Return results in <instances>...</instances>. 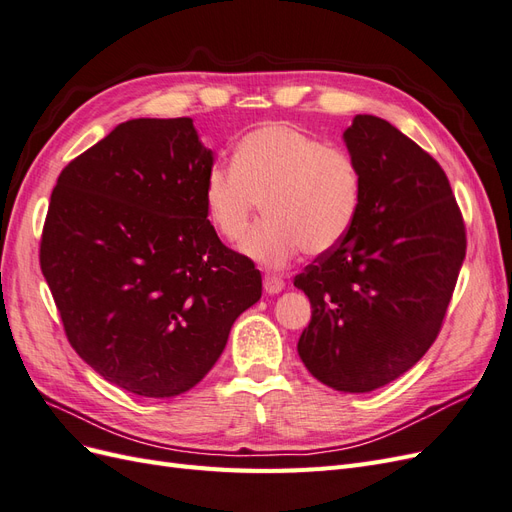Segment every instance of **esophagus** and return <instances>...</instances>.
Here are the masks:
<instances>
[{"label": "esophagus", "instance_id": "esophagus-1", "mask_svg": "<svg viewBox=\"0 0 512 512\" xmlns=\"http://www.w3.org/2000/svg\"><path fill=\"white\" fill-rule=\"evenodd\" d=\"M262 284H265V290H267L269 294L282 292L284 286H286L282 277H277V275H265V280H262Z\"/></svg>", "mask_w": 512, "mask_h": 512}]
</instances>
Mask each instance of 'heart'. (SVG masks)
<instances>
[{
	"label": "heart",
	"mask_w": 512,
	"mask_h": 512,
	"mask_svg": "<svg viewBox=\"0 0 512 512\" xmlns=\"http://www.w3.org/2000/svg\"><path fill=\"white\" fill-rule=\"evenodd\" d=\"M260 203L265 211L243 252L282 269L301 250L324 254L342 243L363 205V170L350 151L288 123H267L232 149L230 166L213 164L203 181L211 228L239 243Z\"/></svg>",
	"instance_id": "b5f03b06"
}]
</instances>
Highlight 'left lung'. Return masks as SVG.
<instances>
[{"mask_svg":"<svg viewBox=\"0 0 512 512\" xmlns=\"http://www.w3.org/2000/svg\"><path fill=\"white\" fill-rule=\"evenodd\" d=\"M344 143L363 170V205L348 237L294 277L312 303L297 350L322 384L369 393L436 342L466 226L442 166L389 121L356 115Z\"/></svg>","mask_w":512,"mask_h":512,"instance_id":"1","label":"left lung"}]
</instances>
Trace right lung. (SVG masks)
Wrapping results in <instances>:
<instances>
[{
	"mask_svg": "<svg viewBox=\"0 0 512 512\" xmlns=\"http://www.w3.org/2000/svg\"><path fill=\"white\" fill-rule=\"evenodd\" d=\"M213 151L190 117L130 119L57 179L40 267L68 342L111 384L175 397L203 380L262 294L207 220Z\"/></svg>",
	"mask_w": 512,
	"mask_h": 512,
	"instance_id": "add662e5",
	"label": "right lung"
}]
</instances>
